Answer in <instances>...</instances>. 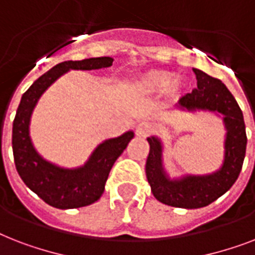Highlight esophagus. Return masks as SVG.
I'll use <instances>...</instances> for the list:
<instances>
[{"label": "esophagus", "instance_id": "obj_1", "mask_svg": "<svg viewBox=\"0 0 255 255\" xmlns=\"http://www.w3.org/2000/svg\"><path fill=\"white\" fill-rule=\"evenodd\" d=\"M135 132H136V135L139 136V137H145V136L148 135V132H149V126H148L147 123L141 122V123H139L137 126H136Z\"/></svg>", "mask_w": 255, "mask_h": 255}]
</instances>
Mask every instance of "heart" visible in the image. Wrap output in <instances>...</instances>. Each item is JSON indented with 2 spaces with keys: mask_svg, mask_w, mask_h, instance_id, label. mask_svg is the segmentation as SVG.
I'll return each instance as SVG.
<instances>
[{
  "mask_svg": "<svg viewBox=\"0 0 255 255\" xmlns=\"http://www.w3.org/2000/svg\"><path fill=\"white\" fill-rule=\"evenodd\" d=\"M181 86L180 81L170 71L164 70H152L140 78L136 83V90L143 94H153V92L165 91L167 88L178 90Z\"/></svg>",
  "mask_w": 255,
  "mask_h": 255,
  "instance_id": "b5f03b06",
  "label": "heart"
}]
</instances>
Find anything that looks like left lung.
<instances>
[{
  "mask_svg": "<svg viewBox=\"0 0 255 255\" xmlns=\"http://www.w3.org/2000/svg\"><path fill=\"white\" fill-rule=\"evenodd\" d=\"M197 88L178 100L177 107L186 111L218 112L225 124V155L221 168L210 174H186L170 178L163 165V143L159 137H148L149 155L145 164L147 180L156 200L165 205L197 209L212 204L233 186L240 176L246 153V128L237 100L220 79L193 69Z\"/></svg>",
  "mask_w": 255,
  "mask_h": 255,
  "instance_id": "8db88e82",
  "label": "left lung"
}]
</instances>
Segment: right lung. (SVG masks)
Segmentation results:
<instances>
[{
	"label": "right lung",
	"instance_id": "right-lung-1",
	"mask_svg": "<svg viewBox=\"0 0 255 255\" xmlns=\"http://www.w3.org/2000/svg\"><path fill=\"white\" fill-rule=\"evenodd\" d=\"M111 57L90 58L83 61H66L54 66L39 77L22 95L13 122V155L15 168L26 186L49 205L58 209H75L98 201L112 165L128 143L133 132L128 131L114 139L104 140L95 148L85 165L62 168L42 157L30 139V118L42 94L70 70H99L112 66Z\"/></svg>",
	"mask_w": 255,
	"mask_h": 255
}]
</instances>
